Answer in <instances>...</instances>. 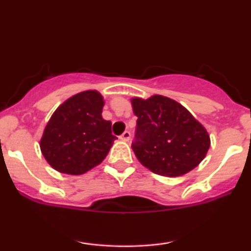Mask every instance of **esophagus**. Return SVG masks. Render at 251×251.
<instances>
[{
    "instance_id": "esophagus-1",
    "label": "esophagus",
    "mask_w": 251,
    "mask_h": 251,
    "mask_svg": "<svg viewBox=\"0 0 251 251\" xmlns=\"http://www.w3.org/2000/svg\"><path fill=\"white\" fill-rule=\"evenodd\" d=\"M129 138H131V132H129V131H125L122 135H120L119 139L123 140V142H128Z\"/></svg>"
}]
</instances>
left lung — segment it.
Listing matches in <instances>:
<instances>
[{
	"label": "left lung",
	"mask_w": 251,
	"mask_h": 251,
	"mask_svg": "<svg viewBox=\"0 0 251 251\" xmlns=\"http://www.w3.org/2000/svg\"><path fill=\"white\" fill-rule=\"evenodd\" d=\"M137 119L132 143L138 160L154 174L178 177L200 164L210 137L185 107L163 96L132 99Z\"/></svg>",
	"instance_id": "1"
}]
</instances>
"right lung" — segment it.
Here are the masks:
<instances>
[{
  "label": "right lung",
  "instance_id": "add662e5",
  "mask_svg": "<svg viewBox=\"0 0 251 251\" xmlns=\"http://www.w3.org/2000/svg\"><path fill=\"white\" fill-rule=\"evenodd\" d=\"M103 99L97 91H86L66 100L46 126L40 148L56 171L82 175L99 165L117 139L112 124L102 119Z\"/></svg>",
  "mask_w": 251,
  "mask_h": 251
}]
</instances>
